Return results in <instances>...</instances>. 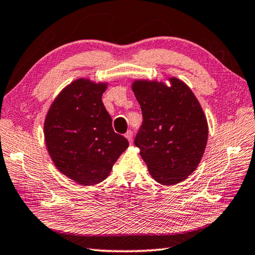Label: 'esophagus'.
<instances>
[{"label":"esophagus","instance_id":"esophagus-1","mask_svg":"<svg viewBox=\"0 0 255 255\" xmlns=\"http://www.w3.org/2000/svg\"><path fill=\"white\" fill-rule=\"evenodd\" d=\"M125 137H127L128 141L130 142V143H132V141H133V137H132V132H131V131H128L127 133H125Z\"/></svg>","mask_w":255,"mask_h":255}]
</instances>
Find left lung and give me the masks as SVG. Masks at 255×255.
<instances>
[{"mask_svg": "<svg viewBox=\"0 0 255 255\" xmlns=\"http://www.w3.org/2000/svg\"><path fill=\"white\" fill-rule=\"evenodd\" d=\"M169 82L170 86L135 80L132 89L143 116L134 144L152 178L172 186L197 168L207 144L208 125L191 89L178 78Z\"/></svg>", "mask_w": 255, "mask_h": 255, "instance_id": "left-lung-1", "label": "left lung"}]
</instances>
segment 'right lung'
<instances>
[{
	"instance_id": "add662e5",
	"label": "right lung",
	"mask_w": 255,
	"mask_h": 255,
	"mask_svg": "<svg viewBox=\"0 0 255 255\" xmlns=\"http://www.w3.org/2000/svg\"><path fill=\"white\" fill-rule=\"evenodd\" d=\"M107 84L79 78L56 97L44 121L48 152L58 170L84 186L100 184L128 142L112 127L102 102Z\"/></svg>"
}]
</instances>
